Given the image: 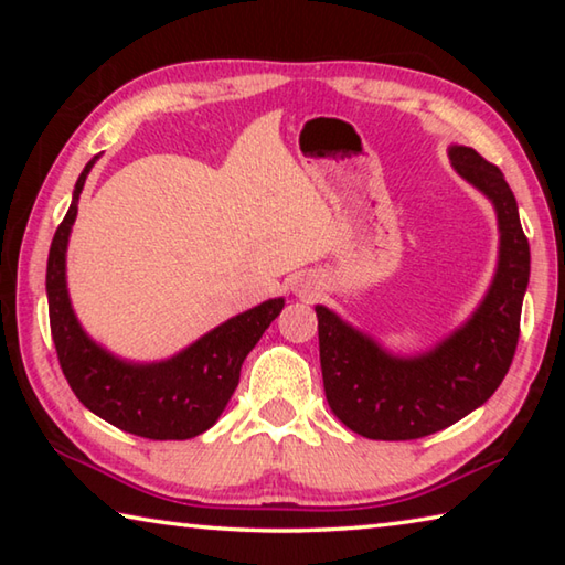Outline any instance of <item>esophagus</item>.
<instances>
[{
    "instance_id": "esophagus-1",
    "label": "esophagus",
    "mask_w": 565,
    "mask_h": 565,
    "mask_svg": "<svg viewBox=\"0 0 565 565\" xmlns=\"http://www.w3.org/2000/svg\"><path fill=\"white\" fill-rule=\"evenodd\" d=\"M291 291L299 296V299H313V296H317V291H319V284L313 281L311 276H301L299 281L291 284Z\"/></svg>"
}]
</instances>
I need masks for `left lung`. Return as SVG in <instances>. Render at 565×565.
I'll return each instance as SVG.
<instances>
[{
    "instance_id": "obj_1",
    "label": "left lung",
    "mask_w": 565,
    "mask_h": 565,
    "mask_svg": "<svg viewBox=\"0 0 565 565\" xmlns=\"http://www.w3.org/2000/svg\"><path fill=\"white\" fill-rule=\"evenodd\" d=\"M456 174L489 199L499 222V262L471 317L431 349L401 356L337 311L317 306L327 401L343 426L374 441H411L456 424L493 396L509 374L531 252L519 204L499 167L476 149L454 145Z\"/></svg>"
}]
</instances>
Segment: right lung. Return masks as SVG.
<instances>
[{
    "label": "right lung",
    "instance_id": "1",
    "mask_svg": "<svg viewBox=\"0 0 565 565\" xmlns=\"http://www.w3.org/2000/svg\"><path fill=\"white\" fill-rule=\"evenodd\" d=\"M97 159L76 179L70 212L56 228L46 262V301L56 356L76 398L92 414L134 436L184 441L204 434L222 416L238 386L244 359L279 317L284 299L279 296L236 313L161 361H129L104 349L76 319L66 289V246L84 181Z\"/></svg>",
    "mask_w": 565,
    "mask_h": 565
}]
</instances>
